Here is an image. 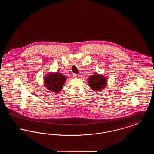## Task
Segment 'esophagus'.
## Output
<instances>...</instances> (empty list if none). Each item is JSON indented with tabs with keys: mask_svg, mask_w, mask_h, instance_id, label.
<instances>
[{
	"mask_svg": "<svg viewBox=\"0 0 154 154\" xmlns=\"http://www.w3.org/2000/svg\"><path fill=\"white\" fill-rule=\"evenodd\" d=\"M79 74H74V77H75V78H78V77H79Z\"/></svg>",
	"mask_w": 154,
	"mask_h": 154,
	"instance_id": "obj_1",
	"label": "esophagus"
}]
</instances>
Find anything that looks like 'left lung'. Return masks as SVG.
I'll return each instance as SVG.
<instances>
[{
    "instance_id": "1",
    "label": "left lung",
    "mask_w": 154,
    "mask_h": 154,
    "mask_svg": "<svg viewBox=\"0 0 154 154\" xmlns=\"http://www.w3.org/2000/svg\"><path fill=\"white\" fill-rule=\"evenodd\" d=\"M89 85L91 88L95 91H99L106 86V79L102 75L95 74L88 79Z\"/></svg>"
}]
</instances>
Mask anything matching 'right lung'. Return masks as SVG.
<instances>
[{"mask_svg": "<svg viewBox=\"0 0 154 154\" xmlns=\"http://www.w3.org/2000/svg\"><path fill=\"white\" fill-rule=\"evenodd\" d=\"M66 80V76L59 73H51L44 78V82L45 86L48 90L58 93L63 88Z\"/></svg>", "mask_w": 154, "mask_h": 154, "instance_id": "right-lung-1", "label": "right lung"}]
</instances>
